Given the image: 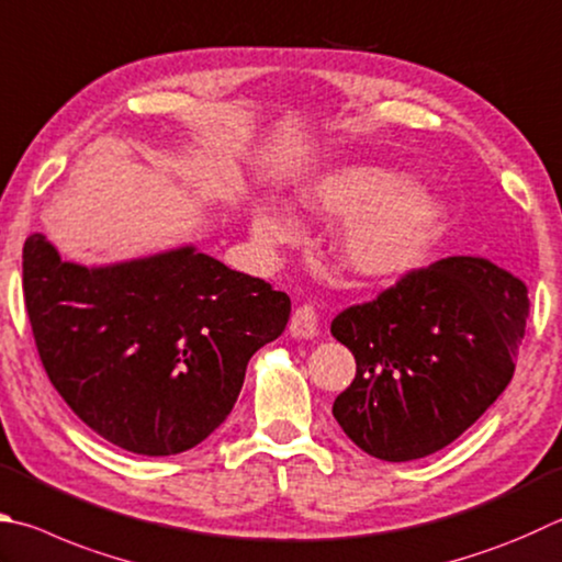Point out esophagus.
<instances>
[{"label":"esophagus","mask_w":562,"mask_h":562,"mask_svg":"<svg viewBox=\"0 0 562 562\" xmlns=\"http://www.w3.org/2000/svg\"><path fill=\"white\" fill-rule=\"evenodd\" d=\"M290 334L294 339H314L319 334V319H316L312 304H302V307L294 310L290 319Z\"/></svg>","instance_id":"1"}]
</instances>
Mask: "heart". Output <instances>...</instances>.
<instances>
[{
  "label": "heart",
  "mask_w": 562,
  "mask_h": 562,
  "mask_svg": "<svg viewBox=\"0 0 562 562\" xmlns=\"http://www.w3.org/2000/svg\"><path fill=\"white\" fill-rule=\"evenodd\" d=\"M304 209L326 218H344L334 238L336 258L363 278H401L415 270L447 221L445 203L403 171L379 165H346L310 183L300 193ZM252 236L278 248L294 236V223L280 209H260Z\"/></svg>",
  "instance_id": "b5f03b06"
}]
</instances>
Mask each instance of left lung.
<instances>
[{
	"label": "left lung",
	"mask_w": 562,
	"mask_h": 562,
	"mask_svg": "<svg viewBox=\"0 0 562 562\" xmlns=\"http://www.w3.org/2000/svg\"><path fill=\"white\" fill-rule=\"evenodd\" d=\"M526 319L528 288L486 258L454 255L407 272L331 322L356 359L336 423L383 462L442 450L512 383Z\"/></svg>",
	"instance_id": "1"
}]
</instances>
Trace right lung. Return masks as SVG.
Masks as SVG:
<instances>
[{
  "instance_id": "add662e5",
  "label": "right lung",
  "mask_w": 562,
  "mask_h": 562,
  "mask_svg": "<svg viewBox=\"0 0 562 562\" xmlns=\"http://www.w3.org/2000/svg\"><path fill=\"white\" fill-rule=\"evenodd\" d=\"M24 302L41 363L90 430L122 450L169 457L226 420L290 297L181 246L86 268L44 233L24 243Z\"/></svg>"
}]
</instances>
